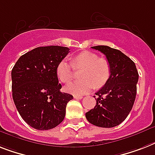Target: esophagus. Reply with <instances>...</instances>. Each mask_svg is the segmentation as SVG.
<instances>
[{
	"mask_svg": "<svg viewBox=\"0 0 155 155\" xmlns=\"http://www.w3.org/2000/svg\"><path fill=\"white\" fill-rule=\"evenodd\" d=\"M74 99H83V96H82V95H74Z\"/></svg>",
	"mask_w": 155,
	"mask_h": 155,
	"instance_id": "1",
	"label": "esophagus"
}]
</instances>
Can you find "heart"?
Masks as SVG:
<instances>
[{
    "mask_svg": "<svg viewBox=\"0 0 155 155\" xmlns=\"http://www.w3.org/2000/svg\"><path fill=\"white\" fill-rule=\"evenodd\" d=\"M83 69L78 81L71 82L65 87L68 92L75 95H84L93 87H101L107 82L110 75V64L105 59H99L96 54L83 51L72 59V64L62 60L56 67V75L62 83L72 79L74 69Z\"/></svg>",
    "mask_w": 155,
    "mask_h": 155,
    "instance_id": "heart-1",
    "label": "heart"
}]
</instances>
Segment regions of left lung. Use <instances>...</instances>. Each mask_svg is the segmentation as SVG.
Here are the masks:
<instances>
[{"label":"left lung","instance_id":"left-lung-1","mask_svg":"<svg viewBox=\"0 0 155 155\" xmlns=\"http://www.w3.org/2000/svg\"><path fill=\"white\" fill-rule=\"evenodd\" d=\"M91 48L106 56L110 75L104 86L95 93V107L85 115L93 125L114 127L125 120L133 107L139 73L135 64L118 49L104 45Z\"/></svg>","mask_w":155,"mask_h":155}]
</instances>
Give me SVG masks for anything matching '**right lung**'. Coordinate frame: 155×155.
<instances>
[{"mask_svg":"<svg viewBox=\"0 0 155 155\" xmlns=\"http://www.w3.org/2000/svg\"><path fill=\"white\" fill-rule=\"evenodd\" d=\"M69 48L46 46L19 58L12 70V99L22 119L36 130H50L64 120L73 96L61 92L56 67Z\"/></svg>","mask_w":155,"mask_h":155,"instance_id":"obj_1","label":"right lung"}]
</instances>
